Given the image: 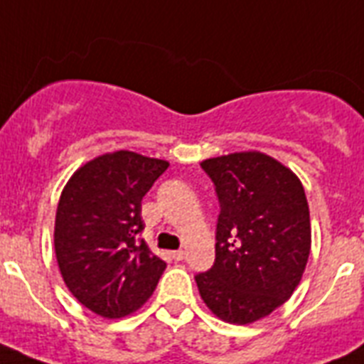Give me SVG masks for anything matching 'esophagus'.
Masks as SVG:
<instances>
[{
	"label": "esophagus",
	"mask_w": 364,
	"mask_h": 364,
	"mask_svg": "<svg viewBox=\"0 0 364 364\" xmlns=\"http://www.w3.org/2000/svg\"><path fill=\"white\" fill-rule=\"evenodd\" d=\"M171 259H173V260H183V259H185V251H183V249L171 251Z\"/></svg>",
	"instance_id": "1"
}]
</instances>
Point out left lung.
<instances>
[{
  "mask_svg": "<svg viewBox=\"0 0 364 364\" xmlns=\"http://www.w3.org/2000/svg\"><path fill=\"white\" fill-rule=\"evenodd\" d=\"M217 200L215 262L194 276L200 296L223 321L245 325L293 294L310 257V210L293 171L249 151L202 162Z\"/></svg>",
  "mask_w": 364,
  "mask_h": 364,
  "instance_id": "obj_1",
  "label": "left lung"
}]
</instances>
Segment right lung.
Segmentation results:
<instances>
[{
    "instance_id": "obj_1",
    "label": "right lung",
    "mask_w": 364,
    "mask_h": 364,
    "mask_svg": "<svg viewBox=\"0 0 364 364\" xmlns=\"http://www.w3.org/2000/svg\"><path fill=\"white\" fill-rule=\"evenodd\" d=\"M168 166L117 151L79 168L62 191L56 260L71 294L98 316H128L156 289L166 262L139 238L141 200Z\"/></svg>"
}]
</instances>
